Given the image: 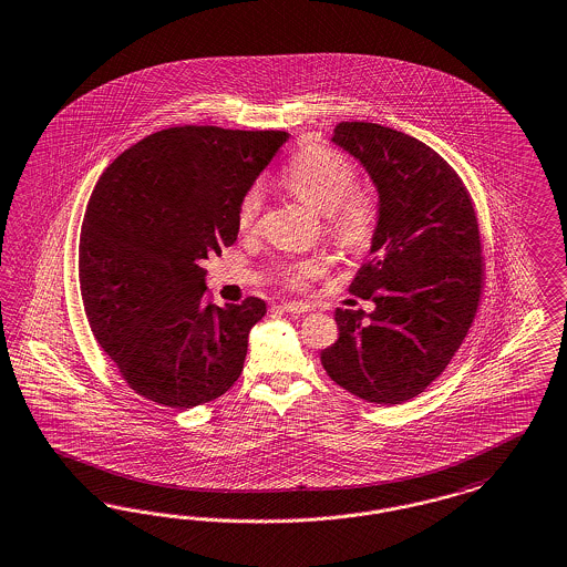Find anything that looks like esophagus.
<instances>
[{
	"instance_id": "esophagus-1",
	"label": "esophagus",
	"mask_w": 567,
	"mask_h": 567,
	"mask_svg": "<svg viewBox=\"0 0 567 567\" xmlns=\"http://www.w3.org/2000/svg\"><path fill=\"white\" fill-rule=\"evenodd\" d=\"M280 310H282V312H289V315H306V312L312 310V306L306 303V301H285V303L280 306Z\"/></svg>"
}]
</instances>
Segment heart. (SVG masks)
Returning <instances> with one entry per match:
<instances>
[{"mask_svg": "<svg viewBox=\"0 0 567 567\" xmlns=\"http://www.w3.org/2000/svg\"><path fill=\"white\" fill-rule=\"evenodd\" d=\"M287 189L303 204L324 215L327 234L343 249H364L378 227L375 200L357 189L359 173L354 162L327 145H315L291 162L285 173ZM264 208V192L250 187L236 213L243 234L257 227ZM327 268L324 255H312L280 268V276L291 287H303Z\"/></svg>", "mask_w": 567, "mask_h": 567, "instance_id": "b5f03b06", "label": "heart"}]
</instances>
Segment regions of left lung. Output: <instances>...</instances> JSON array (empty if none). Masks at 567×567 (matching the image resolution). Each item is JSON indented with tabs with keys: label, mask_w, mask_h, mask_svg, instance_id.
<instances>
[{
	"label": "left lung",
	"mask_w": 567,
	"mask_h": 567,
	"mask_svg": "<svg viewBox=\"0 0 567 567\" xmlns=\"http://www.w3.org/2000/svg\"><path fill=\"white\" fill-rule=\"evenodd\" d=\"M331 141L378 187L371 259L350 285L375 310L338 308L340 338L320 363L354 396L399 405L443 373L473 324L483 289L475 208L452 166L413 136L341 122Z\"/></svg>",
	"instance_id": "1"
}]
</instances>
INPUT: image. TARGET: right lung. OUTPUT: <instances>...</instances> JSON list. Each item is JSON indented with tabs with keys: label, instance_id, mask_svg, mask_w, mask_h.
Instances as JSON below:
<instances>
[{
	"label": "right lung",
	"instance_id": "right-lung-1",
	"mask_svg": "<svg viewBox=\"0 0 567 567\" xmlns=\"http://www.w3.org/2000/svg\"><path fill=\"white\" fill-rule=\"evenodd\" d=\"M285 131L177 126L112 162L80 231V291L92 336L136 394L189 409L240 378L266 301L204 306V259L238 238L243 196Z\"/></svg>",
	"mask_w": 567,
	"mask_h": 567
}]
</instances>
